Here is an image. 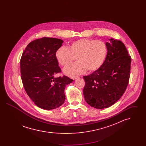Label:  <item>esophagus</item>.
I'll use <instances>...</instances> for the list:
<instances>
[{"mask_svg":"<svg viewBox=\"0 0 146 146\" xmlns=\"http://www.w3.org/2000/svg\"><path fill=\"white\" fill-rule=\"evenodd\" d=\"M79 78V76H74V77L72 78V79H73V80H75V79H76L77 78Z\"/></svg>","mask_w":146,"mask_h":146,"instance_id":"1","label":"esophagus"}]
</instances>
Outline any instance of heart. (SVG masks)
<instances>
[{
	"label": "heart",
	"mask_w": 146,
	"mask_h": 146,
	"mask_svg": "<svg viewBox=\"0 0 146 146\" xmlns=\"http://www.w3.org/2000/svg\"><path fill=\"white\" fill-rule=\"evenodd\" d=\"M107 50L105 43L95 39H80L70 44L68 49L62 46L56 52V58L61 66L66 67L76 58L78 62L64 70L68 76L82 74L86 70L92 72L99 69L104 62Z\"/></svg>",
	"instance_id": "heart-1"
}]
</instances>
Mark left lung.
<instances>
[{
	"label": "left lung",
	"instance_id": "1",
	"mask_svg": "<svg viewBox=\"0 0 146 146\" xmlns=\"http://www.w3.org/2000/svg\"><path fill=\"white\" fill-rule=\"evenodd\" d=\"M106 45L107 54L101 67L84 76V96L87 104L97 109L114 104L125 92L129 83L131 58L125 45L111 38Z\"/></svg>",
	"mask_w": 146,
	"mask_h": 146
}]
</instances>
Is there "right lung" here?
I'll list each match as a JSON object with an SVG mask.
<instances>
[{
    "mask_svg": "<svg viewBox=\"0 0 146 146\" xmlns=\"http://www.w3.org/2000/svg\"><path fill=\"white\" fill-rule=\"evenodd\" d=\"M63 42L53 38L36 39L28 44L21 57V79L25 90L35 104L43 110H54L62 105L66 86L73 82L65 76H55L61 72L55 54Z\"/></svg>",
    "mask_w": 146,
    "mask_h": 146,
    "instance_id": "add662e5",
    "label": "right lung"
}]
</instances>
